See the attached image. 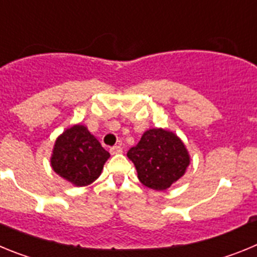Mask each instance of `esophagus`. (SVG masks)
Returning a JSON list of instances; mask_svg holds the SVG:
<instances>
[{
  "label": "esophagus",
  "mask_w": 257,
  "mask_h": 257,
  "mask_svg": "<svg viewBox=\"0 0 257 257\" xmlns=\"http://www.w3.org/2000/svg\"><path fill=\"white\" fill-rule=\"evenodd\" d=\"M121 152H123V149H121V146H112L111 149H110V154H111V155L121 154Z\"/></svg>",
  "instance_id": "1"
}]
</instances>
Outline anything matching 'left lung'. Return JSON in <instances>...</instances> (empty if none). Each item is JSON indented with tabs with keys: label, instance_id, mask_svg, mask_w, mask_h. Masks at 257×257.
<instances>
[{
	"label": "left lung",
	"instance_id": "obj_1",
	"mask_svg": "<svg viewBox=\"0 0 257 257\" xmlns=\"http://www.w3.org/2000/svg\"><path fill=\"white\" fill-rule=\"evenodd\" d=\"M137 169L141 183L155 191H164L186 173L189 155L183 142L172 132L150 129L128 151Z\"/></svg>",
	"mask_w": 257,
	"mask_h": 257
}]
</instances>
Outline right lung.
I'll return each instance as SVG.
<instances>
[{"label": "right lung", "mask_w": 257, "mask_h": 257, "mask_svg": "<svg viewBox=\"0 0 257 257\" xmlns=\"http://www.w3.org/2000/svg\"><path fill=\"white\" fill-rule=\"evenodd\" d=\"M110 154L84 125L66 129L55 143L51 165L75 186H88L100 177Z\"/></svg>", "instance_id": "1"}]
</instances>
